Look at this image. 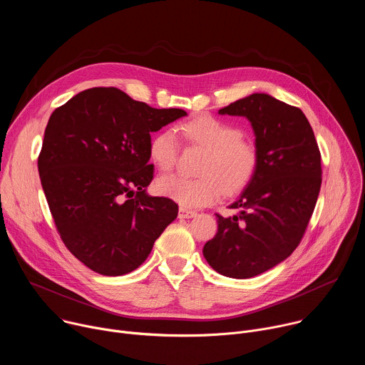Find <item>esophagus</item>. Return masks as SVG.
I'll list each match as a JSON object with an SVG mask.
<instances>
[{"label": "esophagus", "mask_w": 365, "mask_h": 365, "mask_svg": "<svg viewBox=\"0 0 365 365\" xmlns=\"http://www.w3.org/2000/svg\"><path fill=\"white\" fill-rule=\"evenodd\" d=\"M197 214L195 212V211H189V210H186V207H183V206H180V210H179V218H193V217H196Z\"/></svg>", "instance_id": "34e87169"}]
</instances>
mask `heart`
<instances>
[{"label":"heart","mask_w":365,"mask_h":365,"mask_svg":"<svg viewBox=\"0 0 365 365\" xmlns=\"http://www.w3.org/2000/svg\"><path fill=\"white\" fill-rule=\"evenodd\" d=\"M183 138L205 150L195 179L163 176L158 182L159 192L185 207H202L215 202L224 192L232 196L244 190L254 179L259 154L257 145L242 137L234 124L210 114L197 115L179 125ZM151 162L162 172H170L178 162L179 144L172 131H160L148 144Z\"/></svg>","instance_id":"b5f03b06"}]
</instances>
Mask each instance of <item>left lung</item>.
<instances>
[{"label": "left lung", "instance_id": "left-lung-1", "mask_svg": "<svg viewBox=\"0 0 365 365\" xmlns=\"http://www.w3.org/2000/svg\"><path fill=\"white\" fill-rule=\"evenodd\" d=\"M220 114L250 120L259 165L230 206L237 214H215L218 232L203 245V257L222 276L250 279L300 244L321 190V151L304 114L267 93L238 99Z\"/></svg>", "mask_w": 365, "mask_h": 365}]
</instances>
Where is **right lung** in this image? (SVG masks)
<instances>
[{"label":"right lung","instance_id":"right-lung-1","mask_svg":"<svg viewBox=\"0 0 365 365\" xmlns=\"http://www.w3.org/2000/svg\"><path fill=\"white\" fill-rule=\"evenodd\" d=\"M185 115L117 88L82 91L50 115L37 162L41 186L63 244L91 270H135L176 220V202L145 193L148 144L150 133Z\"/></svg>","mask_w":365,"mask_h":365}]
</instances>
